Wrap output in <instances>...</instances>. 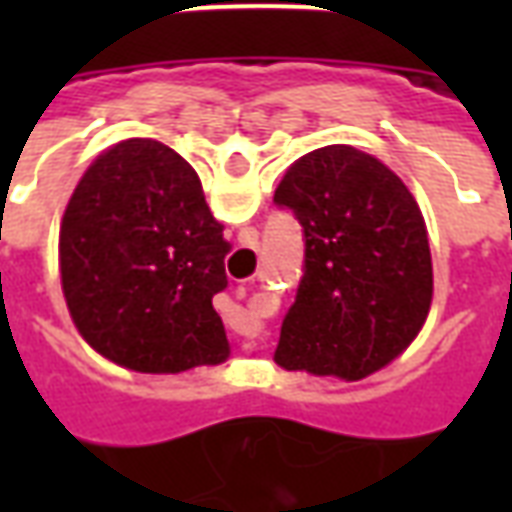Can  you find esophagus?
Here are the masks:
<instances>
[{"instance_id":"1","label":"esophagus","mask_w":512,"mask_h":512,"mask_svg":"<svg viewBox=\"0 0 512 512\" xmlns=\"http://www.w3.org/2000/svg\"><path fill=\"white\" fill-rule=\"evenodd\" d=\"M246 348H255V345H246Z\"/></svg>"}]
</instances>
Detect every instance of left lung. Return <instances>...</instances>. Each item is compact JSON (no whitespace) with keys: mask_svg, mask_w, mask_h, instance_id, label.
I'll list each match as a JSON object with an SVG mask.
<instances>
[{"mask_svg":"<svg viewBox=\"0 0 512 512\" xmlns=\"http://www.w3.org/2000/svg\"><path fill=\"white\" fill-rule=\"evenodd\" d=\"M274 202L304 230V277L274 362L343 381L389 365L433 299L428 227L414 194L376 156L329 145L285 172Z\"/></svg>","mask_w":512,"mask_h":512,"instance_id":"8db88e82","label":"left lung"}]
</instances>
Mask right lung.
Wrapping results in <instances>:
<instances>
[{
  "instance_id": "obj_1",
  "label": "right lung",
  "mask_w": 512,
  "mask_h": 512,
  "mask_svg": "<svg viewBox=\"0 0 512 512\" xmlns=\"http://www.w3.org/2000/svg\"><path fill=\"white\" fill-rule=\"evenodd\" d=\"M222 224L186 158L126 139L95 158L60 224L62 293L109 362L183 373L230 356L213 296L227 288Z\"/></svg>"
}]
</instances>
